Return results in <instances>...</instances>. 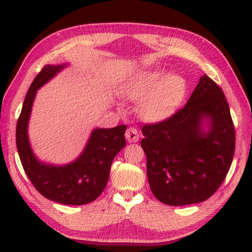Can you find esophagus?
<instances>
[{"label": "esophagus", "mask_w": 252, "mask_h": 252, "mask_svg": "<svg viewBox=\"0 0 252 252\" xmlns=\"http://www.w3.org/2000/svg\"><path fill=\"white\" fill-rule=\"evenodd\" d=\"M126 138L129 142H136L140 138V134L135 127H129L126 132Z\"/></svg>", "instance_id": "34e87169"}]
</instances>
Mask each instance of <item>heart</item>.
<instances>
[{
	"label": "heart",
	"mask_w": 252,
	"mask_h": 252,
	"mask_svg": "<svg viewBox=\"0 0 252 252\" xmlns=\"http://www.w3.org/2000/svg\"><path fill=\"white\" fill-rule=\"evenodd\" d=\"M186 79L167 71L149 70L129 80L126 93L139 103L142 117L151 122H161L177 112L187 95Z\"/></svg>",
	"instance_id": "obj_1"
}]
</instances>
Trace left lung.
Here are the masks:
<instances>
[{"label": "left lung", "mask_w": 252, "mask_h": 252, "mask_svg": "<svg viewBox=\"0 0 252 252\" xmlns=\"http://www.w3.org/2000/svg\"><path fill=\"white\" fill-rule=\"evenodd\" d=\"M142 133L149 185L162 203L202 202L223 182L236 133L223 91L206 74L182 109L167 120L143 126Z\"/></svg>", "instance_id": "1"}]
</instances>
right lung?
<instances>
[{"instance_id": "right-lung-1", "label": "right lung", "mask_w": 252, "mask_h": 252, "mask_svg": "<svg viewBox=\"0 0 252 252\" xmlns=\"http://www.w3.org/2000/svg\"><path fill=\"white\" fill-rule=\"evenodd\" d=\"M66 65H45L33 80L16 125V148L25 173L43 197L62 204L81 206L94 201L104 190L114 157L126 146V126L94 129L82 153L67 164L54 165L37 160L28 134L33 102L42 85Z\"/></svg>"}]
</instances>
